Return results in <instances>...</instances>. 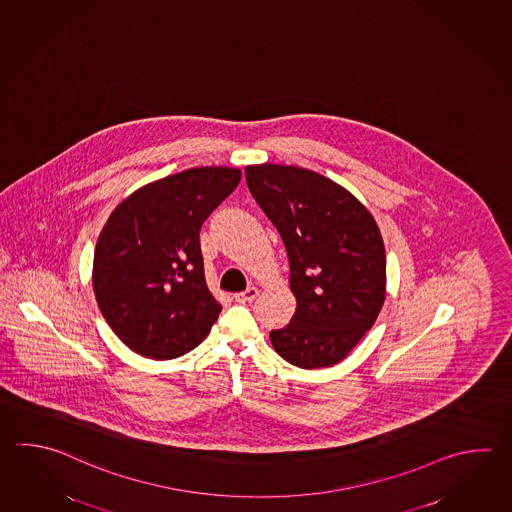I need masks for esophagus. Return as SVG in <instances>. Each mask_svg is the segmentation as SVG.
<instances>
[{
    "label": "esophagus",
    "mask_w": 512,
    "mask_h": 512,
    "mask_svg": "<svg viewBox=\"0 0 512 512\" xmlns=\"http://www.w3.org/2000/svg\"><path fill=\"white\" fill-rule=\"evenodd\" d=\"M257 295H259V290H257L255 286H251V288L244 290V292L233 293V299H235L237 303H251Z\"/></svg>",
    "instance_id": "obj_1"
}]
</instances>
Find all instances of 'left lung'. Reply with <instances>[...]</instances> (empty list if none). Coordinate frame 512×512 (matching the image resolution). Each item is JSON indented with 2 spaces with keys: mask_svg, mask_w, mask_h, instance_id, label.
<instances>
[{
  "mask_svg": "<svg viewBox=\"0 0 512 512\" xmlns=\"http://www.w3.org/2000/svg\"><path fill=\"white\" fill-rule=\"evenodd\" d=\"M246 182L279 231L297 299L292 321L272 330L275 352L299 368L345 359L385 301V246L352 193L303 167L248 166Z\"/></svg>",
  "mask_w": 512,
  "mask_h": 512,
  "instance_id": "obj_1",
  "label": "left lung"
}]
</instances>
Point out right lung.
<instances>
[{"instance_id": "add662e5", "label": "right lung", "mask_w": 512, "mask_h": 512, "mask_svg": "<svg viewBox=\"0 0 512 512\" xmlns=\"http://www.w3.org/2000/svg\"><path fill=\"white\" fill-rule=\"evenodd\" d=\"M239 182V169L193 167L138 189L111 213L94 250V295L136 354H188L217 321L200 228Z\"/></svg>"}]
</instances>
